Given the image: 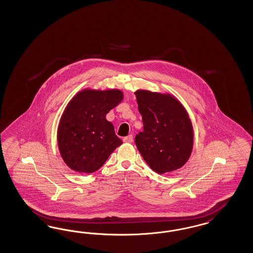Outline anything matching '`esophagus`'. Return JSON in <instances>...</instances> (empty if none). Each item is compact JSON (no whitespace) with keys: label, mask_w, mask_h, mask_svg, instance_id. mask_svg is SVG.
Segmentation results:
<instances>
[{"label":"esophagus","mask_w":253,"mask_h":253,"mask_svg":"<svg viewBox=\"0 0 253 253\" xmlns=\"http://www.w3.org/2000/svg\"><path fill=\"white\" fill-rule=\"evenodd\" d=\"M123 140H124L125 142H127V143H131V142H133V136H132V135H128V136L125 137Z\"/></svg>","instance_id":"esophagus-1"}]
</instances>
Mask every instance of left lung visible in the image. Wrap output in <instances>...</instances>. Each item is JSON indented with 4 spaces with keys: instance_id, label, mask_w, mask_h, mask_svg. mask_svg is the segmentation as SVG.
Wrapping results in <instances>:
<instances>
[{
    "instance_id": "obj_1",
    "label": "left lung",
    "mask_w": 253,
    "mask_h": 253,
    "mask_svg": "<svg viewBox=\"0 0 253 253\" xmlns=\"http://www.w3.org/2000/svg\"><path fill=\"white\" fill-rule=\"evenodd\" d=\"M143 131L135 138L139 153L158 174L180 169L192 154L194 130L187 111L173 95L135 92Z\"/></svg>"
}]
</instances>
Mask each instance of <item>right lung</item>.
Listing matches in <instances>:
<instances>
[{"label":"right lung","instance_id":"obj_1","mask_svg":"<svg viewBox=\"0 0 253 253\" xmlns=\"http://www.w3.org/2000/svg\"><path fill=\"white\" fill-rule=\"evenodd\" d=\"M124 98L119 89L82 90L70 100L57 127V145L66 165L74 171L99 169L123 143L106 114Z\"/></svg>","mask_w":253,"mask_h":253}]
</instances>
